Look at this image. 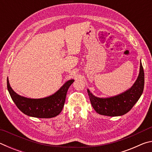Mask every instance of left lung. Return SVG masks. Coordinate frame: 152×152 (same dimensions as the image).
<instances>
[{"instance_id": "8db88e82", "label": "left lung", "mask_w": 152, "mask_h": 152, "mask_svg": "<svg viewBox=\"0 0 152 152\" xmlns=\"http://www.w3.org/2000/svg\"><path fill=\"white\" fill-rule=\"evenodd\" d=\"M144 88V72L141 62L140 74L134 84L125 92L109 98H99L87 90L90 101L94 109L100 115L116 117L126 114L140 99Z\"/></svg>"}]
</instances>
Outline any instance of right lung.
<instances>
[{"label": "right lung", "mask_w": 152, "mask_h": 152, "mask_svg": "<svg viewBox=\"0 0 152 152\" xmlns=\"http://www.w3.org/2000/svg\"><path fill=\"white\" fill-rule=\"evenodd\" d=\"M74 80L67 81L55 94L43 99H29L17 94L10 86L7 78V88L12 101L20 111L30 117L52 118L57 116L63 109L69 87Z\"/></svg>", "instance_id": "obj_1"}]
</instances>
